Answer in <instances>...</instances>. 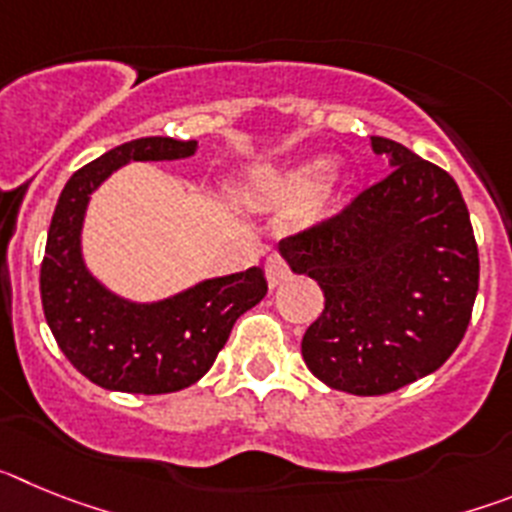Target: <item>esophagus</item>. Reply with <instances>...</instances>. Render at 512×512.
Returning <instances> with one entry per match:
<instances>
[{
	"label": "esophagus",
	"mask_w": 512,
	"mask_h": 512,
	"mask_svg": "<svg viewBox=\"0 0 512 512\" xmlns=\"http://www.w3.org/2000/svg\"><path fill=\"white\" fill-rule=\"evenodd\" d=\"M266 277H269V287H277V284L287 282V279L292 277L289 264L279 256V253H271L269 259H266Z\"/></svg>",
	"instance_id": "esophagus-1"
}]
</instances>
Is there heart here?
Listing matches in <instances>:
<instances>
[{"label":"heart","mask_w":512,"mask_h":512,"mask_svg":"<svg viewBox=\"0 0 512 512\" xmlns=\"http://www.w3.org/2000/svg\"><path fill=\"white\" fill-rule=\"evenodd\" d=\"M336 171H330L328 161H310L295 166L284 174H256L248 184L246 194L251 200L271 202H300L310 197L307 223H318L330 215L336 202Z\"/></svg>","instance_id":"1"}]
</instances>
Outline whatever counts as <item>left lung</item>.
Here are the masks:
<instances>
[{
	"mask_svg": "<svg viewBox=\"0 0 512 512\" xmlns=\"http://www.w3.org/2000/svg\"><path fill=\"white\" fill-rule=\"evenodd\" d=\"M390 174L323 223L279 243L325 310L302 359L333 390L372 397L436 372L467 333L479 287L469 210L443 169L374 135Z\"/></svg>",
	"mask_w": 512,
	"mask_h": 512,
	"instance_id": "1",
	"label": "left lung"
}]
</instances>
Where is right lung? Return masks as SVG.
<instances>
[{"mask_svg":"<svg viewBox=\"0 0 512 512\" xmlns=\"http://www.w3.org/2000/svg\"><path fill=\"white\" fill-rule=\"evenodd\" d=\"M194 151L197 140H130L76 171L58 197L40 264V300L58 348L104 390H184L205 377L235 320L266 295L264 269L251 266L166 300L130 302L97 282L84 264L81 225L94 189L130 161H176Z\"/></svg>","mask_w":512,"mask_h":512,"instance_id":"obj_1","label":"right lung"}]
</instances>
